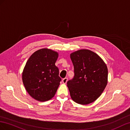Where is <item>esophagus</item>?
Listing matches in <instances>:
<instances>
[{"instance_id": "1", "label": "esophagus", "mask_w": 130, "mask_h": 130, "mask_svg": "<svg viewBox=\"0 0 130 130\" xmlns=\"http://www.w3.org/2000/svg\"><path fill=\"white\" fill-rule=\"evenodd\" d=\"M67 81H68V78H66V77L64 78H63L62 80V83L64 84H66V83H67Z\"/></svg>"}]
</instances>
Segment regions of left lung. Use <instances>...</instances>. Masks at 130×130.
I'll return each instance as SVG.
<instances>
[{
  "label": "left lung",
  "instance_id": "obj_1",
  "mask_svg": "<svg viewBox=\"0 0 130 130\" xmlns=\"http://www.w3.org/2000/svg\"><path fill=\"white\" fill-rule=\"evenodd\" d=\"M74 76L67 82L70 96L80 105H88L102 94L108 83V69L99 55L88 50H80L70 54Z\"/></svg>",
  "mask_w": 130,
  "mask_h": 130
}]
</instances>
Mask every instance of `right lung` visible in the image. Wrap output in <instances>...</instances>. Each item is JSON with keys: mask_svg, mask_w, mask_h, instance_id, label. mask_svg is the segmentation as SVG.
Masks as SVG:
<instances>
[{"mask_svg": "<svg viewBox=\"0 0 130 130\" xmlns=\"http://www.w3.org/2000/svg\"><path fill=\"white\" fill-rule=\"evenodd\" d=\"M58 53L48 48L36 51L26 62L22 80L31 98L44 102L54 97L60 85L61 78L55 65Z\"/></svg>", "mask_w": 130, "mask_h": 130, "instance_id": "1", "label": "right lung"}]
</instances>
